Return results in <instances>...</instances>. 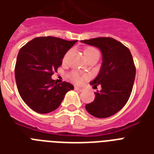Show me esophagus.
<instances>
[{
  "label": "esophagus",
  "mask_w": 154,
  "mask_h": 154,
  "mask_svg": "<svg viewBox=\"0 0 154 154\" xmlns=\"http://www.w3.org/2000/svg\"><path fill=\"white\" fill-rule=\"evenodd\" d=\"M74 89L76 91H78V92H82L83 90H84V89H82V88H79V87H75Z\"/></svg>",
  "instance_id": "obj_1"
}]
</instances>
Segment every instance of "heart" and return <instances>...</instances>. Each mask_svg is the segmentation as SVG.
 <instances>
[{
  "label": "heart",
  "mask_w": 154,
  "mask_h": 154,
  "mask_svg": "<svg viewBox=\"0 0 154 154\" xmlns=\"http://www.w3.org/2000/svg\"><path fill=\"white\" fill-rule=\"evenodd\" d=\"M94 53H98V52L97 51L96 49L92 48V47H86L84 49V55L85 57H89V56H91ZM71 78L75 83L77 84H81L83 82L85 78H87V76H81L80 74H78L77 72H72L71 73Z\"/></svg>",
  "instance_id": "obj_1"
}]
</instances>
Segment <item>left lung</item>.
<instances>
[{
  "label": "left lung",
  "instance_id": "8db88e82",
  "mask_svg": "<svg viewBox=\"0 0 154 154\" xmlns=\"http://www.w3.org/2000/svg\"><path fill=\"white\" fill-rule=\"evenodd\" d=\"M81 42L98 48L102 53L100 72L90 82L94 88L101 85V90L94 93V101L85 105V109L94 117H111L124 107L131 94L136 75L131 53L122 43L111 37Z\"/></svg>",
  "mask_w": 154,
  "mask_h": 154
}]
</instances>
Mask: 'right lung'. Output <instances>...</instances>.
Wrapping results in <instances>:
<instances>
[{
  "label": "right lung",
  "mask_w": 154,
  "mask_h": 154,
  "mask_svg": "<svg viewBox=\"0 0 154 154\" xmlns=\"http://www.w3.org/2000/svg\"><path fill=\"white\" fill-rule=\"evenodd\" d=\"M77 42L40 37L20 49L15 66L17 86L20 97L35 112L48 113L57 109L66 93L74 88L69 82L57 84L51 77Z\"/></svg>",
  "instance_id": "right-lung-1"
}]
</instances>
